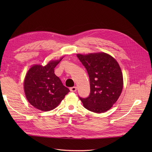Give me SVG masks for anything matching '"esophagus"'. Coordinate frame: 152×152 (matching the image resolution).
Instances as JSON below:
<instances>
[{
    "label": "esophagus",
    "mask_w": 152,
    "mask_h": 152,
    "mask_svg": "<svg viewBox=\"0 0 152 152\" xmlns=\"http://www.w3.org/2000/svg\"><path fill=\"white\" fill-rule=\"evenodd\" d=\"M70 89L71 92H75L77 91V87L76 86H74V87H71Z\"/></svg>",
    "instance_id": "1"
}]
</instances>
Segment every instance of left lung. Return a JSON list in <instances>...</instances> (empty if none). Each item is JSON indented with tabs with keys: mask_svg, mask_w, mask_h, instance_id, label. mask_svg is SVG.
<instances>
[{
	"mask_svg": "<svg viewBox=\"0 0 152 152\" xmlns=\"http://www.w3.org/2000/svg\"><path fill=\"white\" fill-rule=\"evenodd\" d=\"M88 73L91 93L80 99L84 107L94 113L108 111L121 96L124 85L120 65L111 55L103 52L77 54Z\"/></svg>",
	"mask_w": 152,
	"mask_h": 152,
	"instance_id": "1",
	"label": "left lung"
}]
</instances>
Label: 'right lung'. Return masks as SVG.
Here are the masks:
<instances>
[{"mask_svg": "<svg viewBox=\"0 0 152 152\" xmlns=\"http://www.w3.org/2000/svg\"><path fill=\"white\" fill-rule=\"evenodd\" d=\"M63 57L50 60L45 66L35 64L27 72L23 83L25 94L28 102L35 108L44 112L52 110L70 91L54 73V68Z\"/></svg>", "mask_w": 152, "mask_h": 152, "instance_id": "1", "label": "right lung"}]
</instances>
